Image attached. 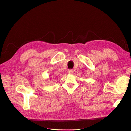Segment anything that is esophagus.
Here are the masks:
<instances>
[{
	"instance_id": "1",
	"label": "esophagus",
	"mask_w": 131,
	"mask_h": 131,
	"mask_svg": "<svg viewBox=\"0 0 131 131\" xmlns=\"http://www.w3.org/2000/svg\"><path fill=\"white\" fill-rule=\"evenodd\" d=\"M73 72H74V71H73V69H69L68 71V73L69 74H72L73 73Z\"/></svg>"
}]
</instances>
